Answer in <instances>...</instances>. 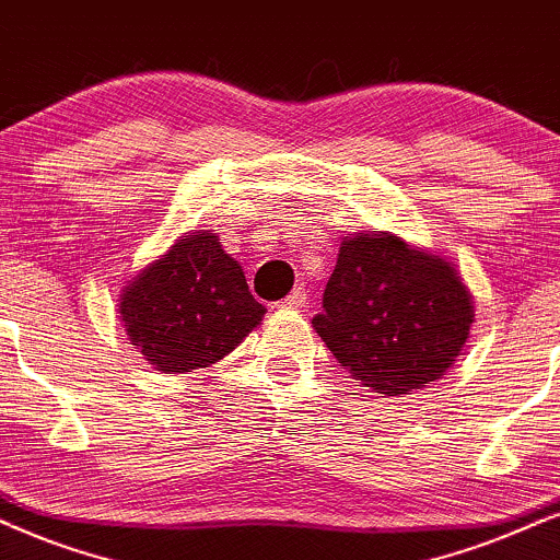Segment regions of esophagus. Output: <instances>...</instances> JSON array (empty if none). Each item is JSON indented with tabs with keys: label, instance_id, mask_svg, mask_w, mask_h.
<instances>
[{
	"label": "esophagus",
	"instance_id": "obj_1",
	"mask_svg": "<svg viewBox=\"0 0 560 560\" xmlns=\"http://www.w3.org/2000/svg\"><path fill=\"white\" fill-rule=\"evenodd\" d=\"M304 304H307V292H304L302 287H296L294 292L289 294L284 302H281V307H289V310H300V307H304Z\"/></svg>",
	"mask_w": 560,
	"mask_h": 560
}]
</instances>
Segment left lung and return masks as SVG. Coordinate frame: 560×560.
<instances>
[{
	"mask_svg": "<svg viewBox=\"0 0 560 560\" xmlns=\"http://www.w3.org/2000/svg\"><path fill=\"white\" fill-rule=\"evenodd\" d=\"M472 317V296L450 260L390 232H357L341 243L313 328L353 380L385 398L442 380Z\"/></svg>",
	"mask_w": 560,
	"mask_h": 560,
	"instance_id": "obj_1",
	"label": "left lung"
}]
</instances>
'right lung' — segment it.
<instances>
[{"label":"right lung","instance_id":"obj_1","mask_svg":"<svg viewBox=\"0 0 560 560\" xmlns=\"http://www.w3.org/2000/svg\"><path fill=\"white\" fill-rule=\"evenodd\" d=\"M243 266L211 230L186 232L124 287L118 317L154 370L178 374L217 364L264 320Z\"/></svg>","mask_w":560,"mask_h":560}]
</instances>
